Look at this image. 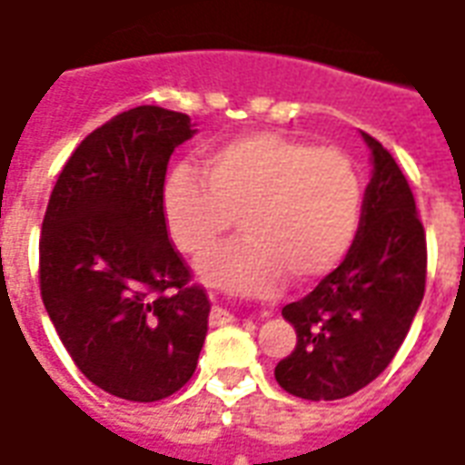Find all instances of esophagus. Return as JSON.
Listing matches in <instances>:
<instances>
[{"instance_id": "1", "label": "esophagus", "mask_w": 465, "mask_h": 465, "mask_svg": "<svg viewBox=\"0 0 465 465\" xmlns=\"http://www.w3.org/2000/svg\"><path fill=\"white\" fill-rule=\"evenodd\" d=\"M228 322H232V314H230L228 310H223V307H213V310H210V324H213V327H223V324H228Z\"/></svg>"}]
</instances>
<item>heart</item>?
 Wrapping results in <instances>:
<instances>
[{"label":"heart","mask_w":465,"mask_h":465,"mask_svg":"<svg viewBox=\"0 0 465 465\" xmlns=\"http://www.w3.org/2000/svg\"><path fill=\"white\" fill-rule=\"evenodd\" d=\"M361 175L340 148L250 134L213 148L203 175L178 165L163 185V220L183 255L200 257L240 218L245 235L200 262L213 284L250 294L307 284L340 265L359 232Z\"/></svg>","instance_id":"b5f03b06"}]
</instances>
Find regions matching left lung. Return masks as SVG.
I'll list each match as a JSON object with an SVG mask.
<instances>
[{
	"label": "left lung",
	"mask_w": 465,
	"mask_h": 465,
	"mask_svg": "<svg viewBox=\"0 0 465 465\" xmlns=\"http://www.w3.org/2000/svg\"><path fill=\"white\" fill-rule=\"evenodd\" d=\"M374 173L347 257L282 310L292 354L274 367L287 394L334 401L374 381L401 347L426 290V232L394 155L369 134Z\"/></svg>",
	"instance_id": "8db88e82"
}]
</instances>
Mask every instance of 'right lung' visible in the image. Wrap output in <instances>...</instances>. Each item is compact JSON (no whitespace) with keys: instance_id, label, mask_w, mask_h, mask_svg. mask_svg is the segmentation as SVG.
<instances>
[{"instance_id":"obj_1","label":"right lung","mask_w":465,"mask_h":465,"mask_svg":"<svg viewBox=\"0 0 465 465\" xmlns=\"http://www.w3.org/2000/svg\"><path fill=\"white\" fill-rule=\"evenodd\" d=\"M191 116L135 106L89 134L59 173L39 237V287L91 384L161 401L195 371L210 300L168 237L163 185Z\"/></svg>"}]
</instances>
